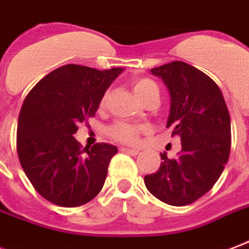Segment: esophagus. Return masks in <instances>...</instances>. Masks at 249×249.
Here are the masks:
<instances>
[{"mask_svg":"<svg viewBox=\"0 0 249 249\" xmlns=\"http://www.w3.org/2000/svg\"><path fill=\"white\" fill-rule=\"evenodd\" d=\"M121 151L123 153H128V154L132 155H137L140 153V150L138 149H130V147H121Z\"/></svg>","mask_w":249,"mask_h":249,"instance_id":"34e87169","label":"esophagus"}]
</instances>
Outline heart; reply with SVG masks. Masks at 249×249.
Masks as SVG:
<instances>
[{"instance_id":"1","label":"heart","mask_w":249,"mask_h":249,"mask_svg":"<svg viewBox=\"0 0 249 249\" xmlns=\"http://www.w3.org/2000/svg\"><path fill=\"white\" fill-rule=\"evenodd\" d=\"M132 89L134 95L142 103L153 95H159L158 85L153 79L149 78L134 79L132 82ZM104 100H106V95L103 96L102 103H104ZM142 130H143L142 126H136V125L128 124V123H116L108 129V134L115 141L123 142V143H136Z\"/></svg>"}]
</instances>
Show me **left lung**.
Returning a JSON list of instances; mask_svg holds the SVG:
<instances>
[{
	"label": "left lung",
	"mask_w": 249,
	"mask_h": 249,
	"mask_svg": "<svg viewBox=\"0 0 249 249\" xmlns=\"http://www.w3.org/2000/svg\"><path fill=\"white\" fill-rule=\"evenodd\" d=\"M162 78L170 94L167 128L181 140V151L170 159L160 153V167L145 176L158 200L174 206L192 204L219 179L231 149L230 113L213 79L183 61L150 70Z\"/></svg>",
	"instance_id": "left-lung-1"
}]
</instances>
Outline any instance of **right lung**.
I'll return each instance as SVG.
<instances>
[{"label": "right lung", "mask_w": 249, "mask_h": 249, "mask_svg": "<svg viewBox=\"0 0 249 249\" xmlns=\"http://www.w3.org/2000/svg\"><path fill=\"white\" fill-rule=\"evenodd\" d=\"M123 71L70 64L45 75L26 96L17 130L19 162L34 188L52 204L81 206L102 191L117 147L102 142L82 150L74 134L78 123L94 116Z\"/></svg>", "instance_id": "1"}]
</instances>
